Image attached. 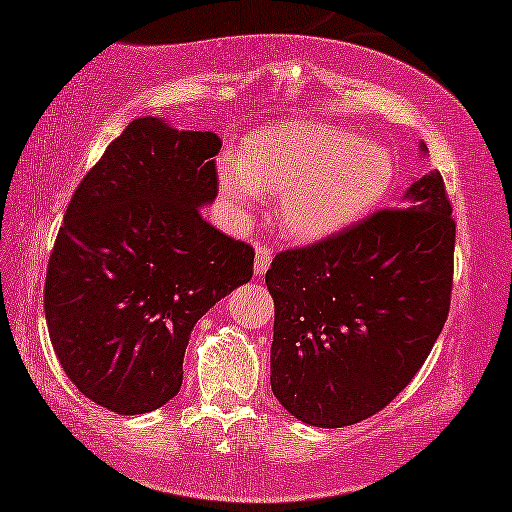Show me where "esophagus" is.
Here are the masks:
<instances>
[{"mask_svg":"<svg viewBox=\"0 0 512 512\" xmlns=\"http://www.w3.org/2000/svg\"><path fill=\"white\" fill-rule=\"evenodd\" d=\"M272 263V251L265 245H256V258H254V274L256 277H263V274L270 270Z\"/></svg>","mask_w":512,"mask_h":512,"instance_id":"esophagus-1","label":"esophagus"}]
</instances>
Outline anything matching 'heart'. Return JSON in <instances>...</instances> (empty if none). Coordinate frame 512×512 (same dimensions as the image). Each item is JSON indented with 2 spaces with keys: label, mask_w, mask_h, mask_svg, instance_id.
Returning <instances> with one entry per match:
<instances>
[{
  "label": "heart",
  "mask_w": 512,
  "mask_h": 512,
  "mask_svg": "<svg viewBox=\"0 0 512 512\" xmlns=\"http://www.w3.org/2000/svg\"><path fill=\"white\" fill-rule=\"evenodd\" d=\"M396 164L375 141L341 125L293 119L251 135L238 160H219V187L235 208L277 196L283 231L320 240L366 217L389 194Z\"/></svg>",
  "instance_id": "b5f03b06"
}]
</instances>
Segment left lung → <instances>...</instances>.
Listing matches in <instances>:
<instances>
[{
    "label": "left lung",
    "instance_id": "left-lung-1",
    "mask_svg": "<svg viewBox=\"0 0 512 512\" xmlns=\"http://www.w3.org/2000/svg\"><path fill=\"white\" fill-rule=\"evenodd\" d=\"M453 249L451 203L430 171L407 187L400 208L274 256L265 283L279 403L316 428L352 426L387 407L442 332Z\"/></svg>",
    "mask_w": 512,
    "mask_h": 512
}]
</instances>
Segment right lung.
Masks as SVG:
<instances>
[{
	"instance_id": "1",
	"label": "right lung",
	"mask_w": 512,
	"mask_h": 512,
	"mask_svg": "<svg viewBox=\"0 0 512 512\" xmlns=\"http://www.w3.org/2000/svg\"><path fill=\"white\" fill-rule=\"evenodd\" d=\"M219 148L215 132L141 116L68 203L47 265V329L70 382L116 414L176 396L194 325L254 274V249L201 217Z\"/></svg>"
}]
</instances>
